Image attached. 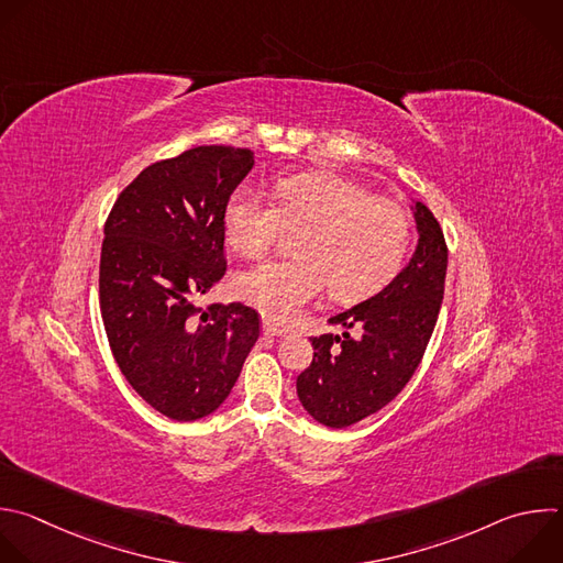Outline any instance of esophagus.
I'll use <instances>...</instances> for the list:
<instances>
[{"label": "esophagus", "mask_w": 563, "mask_h": 563, "mask_svg": "<svg viewBox=\"0 0 563 563\" xmlns=\"http://www.w3.org/2000/svg\"><path fill=\"white\" fill-rule=\"evenodd\" d=\"M289 329L285 324H278L274 320H263V333L265 335H285Z\"/></svg>", "instance_id": "esophagus-1"}]
</instances>
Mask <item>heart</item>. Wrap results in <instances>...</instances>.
Returning a JSON list of instances; mask_svg holds the SVG:
<instances>
[{
	"label": "heart",
	"mask_w": 563,
	"mask_h": 563,
	"mask_svg": "<svg viewBox=\"0 0 563 563\" xmlns=\"http://www.w3.org/2000/svg\"><path fill=\"white\" fill-rule=\"evenodd\" d=\"M283 230H300L296 258L261 263L232 280L239 300L278 322L291 320L324 283L335 300L378 291L400 269L411 236L400 203L324 169L276 178L274 206L247 187L228 199L223 232L236 254L263 256Z\"/></svg>",
	"instance_id": "1"
}]
</instances>
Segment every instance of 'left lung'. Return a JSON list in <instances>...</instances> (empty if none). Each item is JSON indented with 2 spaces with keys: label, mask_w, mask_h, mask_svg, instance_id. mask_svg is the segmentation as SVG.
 Listing matches in <instances>:
<instances>
[{
  "label": "left lung",
  "mask_w": 563,
  "mask_h": 563,
  "mask_svg": "<svg viewBox=\"0 0 563 563\" xmlns=\"http://www.w3.org/2000/svg\"><path fill=\"white\" fill-rule=\"evenodd\" d=\"M411 210L420 239L409 265L380 294L329 318L342 335L311 338L313 360L296 391L324 427L344 429L387 407L427 351L444 298L449 250L433 212L424 203Z\"/></svg>",
  "instance_id": "1"
}]
</instances>
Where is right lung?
<instances>
[{
  "label": "right lung",
  "mask_w": 563,
  "mask_h": 563,
  "mask_svg": "<svg viewBox=\"0 0 563 563\" xmlns=\"http://www.w3.org/2000/svg\"><path fill=\"white\" fill-rule=\"evenodd\" d=\"M252 167L254 152L232 145L152 163L103 228L99 305L112 355L130 387L176 422L225 402L261 333L243 302L199 307L225 276L223 212Z\"/></svg>",
  "instance_id": "obj_1"
}]
</instances>
